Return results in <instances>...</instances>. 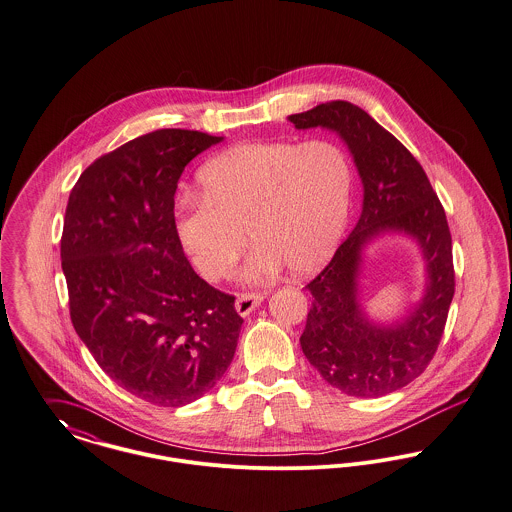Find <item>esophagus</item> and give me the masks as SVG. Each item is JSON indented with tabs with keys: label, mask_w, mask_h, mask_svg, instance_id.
I'll use <instances>...</instances> for the list:
<instances>
[{
	"label": "esophagus",
	"mask_w": 512,
	"mask_h": 512,
	"mask_svg": "<svg viewBox=\"0 0 512 512\" xmlns=\"http://www.w3.org/2000/svg\"><path fill=\"white\" fill-rule=\"evenodd\" d=\"M263 300H265L263 294H240L236 300V311L240 313L241 317H245L251 311H255Z\"/></svg>",
	"instance_id": "34e87169"
}]
</instances>
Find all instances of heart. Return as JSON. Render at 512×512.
<instances>
[{"mask_svg": "<svg viewBox=\"0 0 512 512\" xmlns=\"http://www.w3.org/2000/svg\"><path fill=\"white\" fill-rule=\"evenodd\" d=\"M199 193L176 205V234L207 280L234 269L257 241L243 278L267 282L284 267L311 274L331 259L344 234L354 172L331 141L243 143L212 156L197 174Z\"/></svg>", "mask_w": 512, "mask_h": 512, "instance_id": "1", "label": "heart"}]
</instances>
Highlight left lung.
<instances>
[{
	"instance_id": "8db88e82",
	"label": "left lung",
	"mask_w": 512,
	"mask_h": 512,
	"mask_svg": "<svg viewBox=\"0 0 512 512\" xmlns=\"http://www.w3.org/2000/svg\"><path fill=\"white\" fill-rule=\"evenodd\" d=\"M296 129L334 131L354 158L363 185L356 228L307 290L313 296L300 344L334 389L377 398L412 383L433 360L454 296L447 216L420 162L358 106L332 100L292 114ZM385 233L421 245L426 263L422 300L391 324L373 322L359 300L362 249Z\"/></svg>"
}]
</instances>
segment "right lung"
<instances>
[{
  "mask_svg": "<svg viewBox=\"0 0 512 512\" xmlns=\"http://www.w3.org/2000/svg\"><path fill=\"white\" fill-rule=\"evenodd\" d=\"M224 137L158 129L94 160L71 189L61 236L71 323L102 371L156 406L222 379L243 319L183 255L174 195L185 166Z\"/></svg>",
  "mask_w": 512,
  "mask_h": 512,
  "instance_id": "obj_1",
  "label": "right lung"
}]
</instances>
